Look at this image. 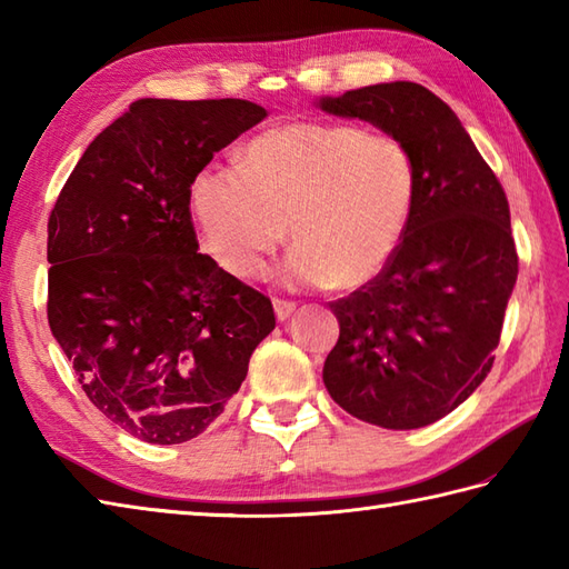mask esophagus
<instances>
[{
    "label": "esophagus",
    "instance_id": "esophagus-1",
    "mask_svg": "<svg viewBox=\"0 0 569 569\" xmlns=\"http://www.w3.org/2000/svg\"><path fill=\"white\" fill-rule=\"evenodd\" d=\"M273 310H276V318L278 320H288L293 316L296 303L293 300H283V298H273Z\"/></svg>",
    "mask_w": 569,
    "mask_h": 569
}]
</instances>
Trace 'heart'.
Instances as JSON below:
<instances>
[{
	"label": "heart",
	"mask_w": 569,
	"mask_h": 569,
	"mask_svg": "<svg viewBox=\"0 0 569 569\" xmlns=\"http://www.w3.org/2000/svg\"><path fill=\"white\" fill-rule=\"evenodd\" d=\"M420 168L406 143L357 124L293 122L241 147L237 168L190 180L200 247L249 281L291 229V286L359 291L389 269L413 224Z\"/></svg>",
	"instance_id": "heart-1"
}]
</instances>
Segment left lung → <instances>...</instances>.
<instances>
[{
  "instance_id": "1",
  "label": "left lung",
  "mask_w": 569,
  "mask_h": 569,
  "mask_svg": "<svg viewBox=\"0 0 569 569\" xmlns=\"http://www.w3.org/2000/svg\"><path fill=\"white\" fill-rule=\"evenodd\" d=\"M318 107L398 137L420 168L401 251L377 281L330 303L340 340L322 381L371 426H430L491 371L518 276L509 200L457 114L418 82L369 84Z\"/></svg>"
}]
</instances>
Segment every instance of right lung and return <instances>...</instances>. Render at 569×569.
<instances>
[{
  "instance_id": "obj_1",
  "label": "right lung",
  "mask_w": 569,
  "mask_h": 569,
  "mask_svg": "<svg viewBox=\"0 0 569 569\" xmlns=\"http://www.w3.org/2000/svg\"><path fill=\"white\" fill-rule=\"evenodd\" d=\"M266 117L249 100H137L48 217V325L90 401L151 445L198 438L276 328L263 293L198 253L190 180Z\"/></svg>"
}]
</instances>
